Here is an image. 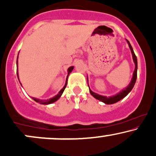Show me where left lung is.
<instances>
[{"label": "left lung", "mask_w": 156, "mask_h": 156, "mask_svg": "<svg viewBox=\"0 0 156 156\" xmlns=\"http://www.w3.org/2000/svg\"><path fill=\"white\" fill-rule=\"evenodd\" d=\"M128 43L129 44L130 51H131L132 55H133V62L134 63H135L136 67H135V70H134L133 72V78H132L131 81H130L129 85L127 87V88L124 89V90H122L119 93H118V94H116V95L112 96V97H108V98H107V97H105V96L99 95V94H98L97 93L93 92L92 91H91L90 89H89V92H90L91 94H92L94 98H96L97 100H99V101L103 102V103H105V104H113V103H117V102L119 101L120 100L122 99V98H124L132 90V89H133L134 85H135L136 80V78H137V58L136 56L135 53H134L133 48H132V46L130 45V42H128Z\"/></svg>", "instance_id": "1"}]
</instances>
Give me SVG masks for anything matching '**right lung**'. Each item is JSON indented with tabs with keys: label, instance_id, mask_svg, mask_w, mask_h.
<instances>
[{
	"label": "right lung",
	"instance_id": "obj_1",
	"mask_svg": "<svg viewBox=\"0 0 156 156\" xmlns=\"http://www.w3.org/2000/svg\"><path fill=\"white\" fill-rule=\"evenodd\" d=\"M73 69V67H70L69 68V69H68V76H69V73L72 72ZM17 77H18V73H17ZM68 76H67V78H68ZM67 81H66V83H65V85H64V87H63V89H62V90H61L60 92H58V94H57V95L53 97V98H51V99H48V100H44V101H43V100L37 99V98H33V99L36 102H37V103H41V104H44V105L51 104V103H54L55 101H56L57 100H58V98H60L61 95L62 94V93H63L64 90L65 89L66 86H67Z\"/></svg>",
	"mask_w": 156,
	"mask_h": 156
}]
</instances>
